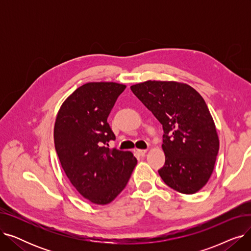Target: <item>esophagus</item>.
Returning a JSON list of instances; mask_svg holds the SVG:
<instances>
[{"mask_svg": "<svg viewBox=\"0 0 251 251\" xmlns=\"http://www.w3.org/2000/svg\"><path fill=\"white\" fill-rule=\"evenodd\" d=\"M135 152H136L138 155L143 156L144 154L147 153V150H135Z\"/></svg>", "mask_w": 251, "mask_h": 251, "instance_id": "1", "label": "esophagus"}]
</instances>
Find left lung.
I'll use <instances>...</instances> for the list:
<instances>
[{
	"instance_id": "left-lung-1",
	"label": "left lung",
	"mask_w": 251,
	"mask_h": 251,
	"mask_svg": "<svg viewBox=\"0 0 251 251\" xmlns=\"http://www.w3.org/2000/svg\"><path fill=\"white\" fill-rule=\"evenodd\" d=\"M163 125L166 162L159 174L169 187L193 194L208 181L219 151L216 126L202 97L175 81H146L130 87Z\"/></svg>"
}]
</instances>
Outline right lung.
<instances>
[{
    "mask_svg": "<svg viewBox=\"0 0 251 251\" xmlns=\"http://www.w3.org/2000/svg\"><path fill=\"white\" fill-rule=\"evenodd\" d=\"M125 88L115 82L86 83L64 101L56 119L55 148L64 172L96 204L114 201L137 163L130 151L109 148L116 137L108 117Z\"/></svg>",
    "mask_w": 251,
    "mask_h": 251,
    "instance_id": "obj_1",
    "label": "right lung"
}]
</instances>
